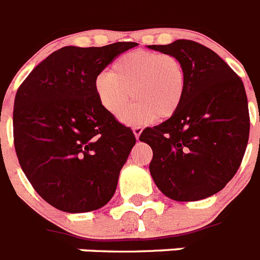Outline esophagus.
I'll return each instance as SVG.
<instances>
[{"mask_svg": "<svg viewBox=\"0 0 260 260\" xmlns=\"http://www.w3.org/2000/svg\"><path fill=\"white\" fill-rule=\"evenodd\" d=\"M133 133H134L135 138L139 139V135L142 133V127H141V126H134V127H133Z\"/></svg>", "mask_w": 260, "mask_h": 260, "instance_id": "1", "label": "esophagus"}]
</instances>
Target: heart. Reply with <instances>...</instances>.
<instances>
[{
	"instance_id": "b5f03b06",
	"label": "heart",
	"mask_w": 260,
	"mask_h": 260,
	"mask_svg": "<svg viewBox=\"0 0 260 260\" xmlns=\"http://www.w3.org/2000/svg\"><path fill=\"white\" fill-rule=\"evenodd\" d=\"M94 89L105 110L117 118L125 114L133 95L137 102L125 119L146 123L177 113L186 90V74L175 55L133 50L118 57L111 72L100 73Z\"/></svg>"
}]
</instances>
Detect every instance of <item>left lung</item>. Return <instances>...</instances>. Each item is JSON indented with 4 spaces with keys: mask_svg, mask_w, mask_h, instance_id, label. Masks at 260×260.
Masks as SVG:
<instances>
[{
    "mask_svg": "<svg viewBox=\"0 0 260 260\" xmlns=\"http://www.w3.org/2000/svg\"><path fill=\"white\" fill-rule=\"evenodd\" d=\"M150 49L179 58L186 90L177 113L139 141L150 145V174L166 197L191 202L220 191L243 159L250 134L241 77L211 49L190 40Z\"/></svg>",
    "mask_w": 260,
    "mask_h": 260,
    "instance_id": "1",
    "label": "left lung"
}]
</instances>
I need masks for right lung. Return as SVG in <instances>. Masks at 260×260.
<instances>
[{
  "label": "right lung",
  "instance_id": "add662e5",
  "mask_svg": "<svg viewBox=\"0 0 260 260\" xmlns=\"http://www.w3.org/2000/svg\"><path fill=\"white\" fill-rule=\"evenodd\" d=\"M137 45L65 46L36 66L17 90V158L34 190L55 209L93 211L114 195L135 135L105 110L94 82L118 55Z\"/></svg>",
  "mask_w": 260,
  "mask_h": 260
}]
</instances>
